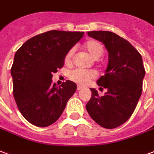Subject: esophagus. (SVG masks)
<instances>
[{
	"mask_svg": "<svg viewBox=\"0 0 154 154\" xmlns=\"http://www.w3.org/2000/svg\"><path fill=\"white\" fill-rule=\"evenodd\" d=\"M77 90H78V91H80V90H82V89H83V86H77Z\"/></svg>",
	"mask_w": 154,
	"mask_h": 154,
	"instance_id": "1",
	"label": "esophagus"
}]
</instances>
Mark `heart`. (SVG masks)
I'll use <instances>...</instances> for the list:
<instances>
[{
  "label": "heart",
  "mask_w": 154,
  "mask_h": 154,
  "mask_svg": "<svg viewBox=\"0 0 154 154\" xmlns=\"http://www.w3.org/2000/svg\"><path fill=\"white\" fill-rule=\"evenodd\" d=\"M84 48L94 60H97L100 57L102 56L103 53V47L102 44L94 40H91L86 42L84 45ZM73 54V48L68 51L64 59V62L66 64L71 63ZM96 77H97V72L94 70H83V69H74L70 72L68 75L70 80L80 85H86Z\"/></svg>",
  "instance_id": "heart-1"
}]
</instances>
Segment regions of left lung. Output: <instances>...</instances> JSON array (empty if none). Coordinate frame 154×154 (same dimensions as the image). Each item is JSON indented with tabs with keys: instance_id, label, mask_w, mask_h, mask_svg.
I'll list each match as a JSON object with an SVG mask.
<instances>
[{
	"instance_id": "1",
	"label": "left lung",
	"mask_w": 154,
	"mask_h": 154,
	"mask_svg": "<svg viewBox=\"0 0 154 154\" xmlns=\"http://www.w3.org/2000/svg\"><path fill=\"white\" fill-rule=\"evenodd\" d=\"M88 36L103 42L109 52L104 76L98 86L108 90L100 97L91 88L92 96L86 108L93 120L103 128L113 129L125 123L140 98L145 75L141 54L126 39L108 31L88 32Z\"/></svg>"
}]
</instances>
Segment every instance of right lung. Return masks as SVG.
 <instances>
[{"label":"right lung","instance_id":"add662e5","mask_svg":"<svg viewBox=\"0 0 154 154\" xmlns=\"http://www.w3.org/2000/svg\"><path fill=\"white\" fill-rule=\"evenodd\" d=\"M83 35V32L49 31L28 40L14 54L10 71L14 97L19 112L34 126L55 122L76 91L73 82L57 86L51 79Z\"/></svg>","mask_w":154,"mask_h":154}]
</instances>
